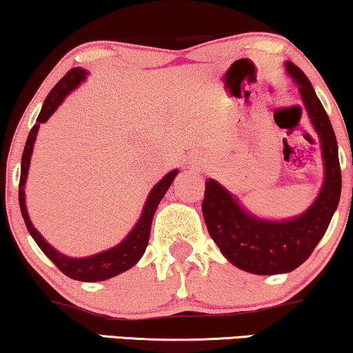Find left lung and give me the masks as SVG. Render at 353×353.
Instances as JSON below:
<instances>
[{
    "mask_svg": "<svg viewBox=\"0 0 353 353\" xmlns=\"http://www.w3.org/2000/svg\"><path fill=\"white\" fill-rule=\"evenodd\" d=\"M288 74L297 83L308 119L320 137L325 183L315 202L294 219H259L215 180L205 181L202 214L209 234L234 267L254 274L289 273L310 257L339 204L342 176L334 130L310 80L292 62Z\"/></svg>",
    "mask_w": 353,
    "mask_h": 353,
    "instance_id": "8db88e82",
    "label": "left lung"
}]
</instances>
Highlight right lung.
Returning a JSON list of instances; mask_svg holds the SVG:
<instances>
[{"label":"right lung","mask_w":353,"mask_h":353,"mask_svg":"<svg viewBox=\"0 0 353 353\" xmlns=\"http://www.w3.org/2000/svg\"><path fill=\"white\" fill-rule=\"evenodd\" d=\"M88 72L80 67H75L67 72L62 79L57 81V85L50 91V94L46 96L45 104H43L41 112L37 119V125H33V128L28 133L26 148H23L22 154V163H21V181H19V205H21V212L26 221V226L28 233L32 234V238L35 239L38 248L43 250V254L61 270L65 276L77 281H85V283H94V281H104L117 274L127 272L143 257L144 250L148 248L149 243V234H151V225H152V216L156 214L159 202L162 201V197L165 196L168 188H170L172 181L175 180L178 170L168 172L156 186L152 188V191L149 192L146 204L143 207L141 216H139L138 223L134 225V228L130 231L127 238L122 243L114 245L112 249L103 250V252L90 255V257L83 259H74L67 257V255L57 252L51 244H48L45 238L38 233L35 226L32 225L30 219H28L27 207H26V181H27V173L28 167H30V157L33 151V144H35L38 128L40 123H45L48 119L54 114L62 101L65 99V96L70 93L72 90H75L81 81L86 79Z\"/></svg>","instance_id":"right-lung-1"}]
</instances>
